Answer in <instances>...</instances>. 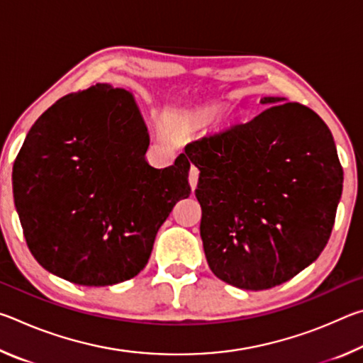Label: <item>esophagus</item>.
<instances>
[{
    "label": "esophagus",
    "instance_id": "esophagus-1",
    "mask_svg": "<svg viewBox=\"0 0 363 363\" xmlns=\"http://www.w3.org/2000/svg\"><path fill=\"white\" fill-rule=\"evenodd\" d=\"M199 176H200V171H199V168H195V167L190 168V173H189V184H190V187H192V190H195L196 184H199Z\"/></svg>",
    "mask_w": 363,
    "mask_h": 363
}]
</instances>
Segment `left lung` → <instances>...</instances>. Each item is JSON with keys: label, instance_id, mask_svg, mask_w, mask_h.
Instances as JSON below:
<instances>
[{"label": "left lung", "instance_id": "left-lung-1", "mask_svg": "<svg viewBox=\"0 0 363 363\" xmlns=\"http://www.w3.org/2000/svg\"><path fill=\"white\" fill-rule=\"evenodd\" d=\"M285 97L248 123L186 145L200 169L195 196L208 266L225 284L267 290L293 279L327 245L342 192L328 126Z\"/></svg>", "mask_w": 363, "mask_h": 363}]
</instances>
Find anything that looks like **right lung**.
Returning <instances> with one entry per match:
<instances>
[{
  "mask_svg": "<svg viewBox=\"0 0 363 363\" xmlns=\"http://www.w3.org/2000/svg\"><path fill=\"white\" fill-rule=\"evenodd\" d=\"M130 91L96 84L52 104L30 128L12 168L28 250L48 272L83 286L130 280L157 232L190 195V160L157 169Z\"/></svg>",
  "mask_w": 363,
  "mask_h": 363,
  "instance_id": "1",
  "label": "right lung"
}]
</instances>
